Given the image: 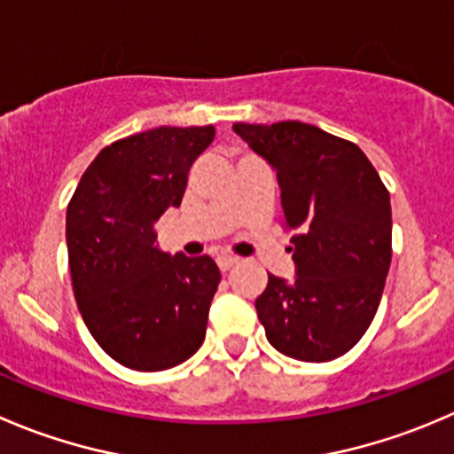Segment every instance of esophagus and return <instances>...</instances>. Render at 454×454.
I'll list each match as a JSON object with an SVG mask.
<instances>
[{
    "mask_svg": "<svg viewBox=\"0 0 454 454\" xmlns=\"http://www.w3.org/2000/svg\"><path fill=\"white\" fill-rule=\"evenodd\" d=\"M235 263H237V257H232V254H219V257H217V266L222 268L223 272L231 270V268L235 266Z\"/></svg>",
    "mask_w": 454,
    "mask_h": 454,
    "instance_id": "obj_1",
    "label": "esophagus"
}]
</instances>
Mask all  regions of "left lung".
Returning a JSON list of instances; mask_svg holds the SVG:
<instances>
[{
    "label": "left lung",
    "mask_w": 454,
    "mask_h": 454,
    "mask_svg": "<svg viewBox=\"0 0 454 454\" xmlns=\"http://www.w3.org/2000/svg\"><path fill=\"white\" fill-rule=\"evenodd\" d=\"M277 170L297 277L254 301L272 348L299 362L348 353L375 319L393 257L388 188L362 148L301 121L235 124Z\"/></svg>",
    "instance_id": "left-lung-1"
}]
</instances>
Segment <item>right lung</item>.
<instances>
[{"mask_svg":"<svg viewBox=\"0 0 454 454\" xmlns=\"http://www.w3.org/2000/svg\"><path fill=\"white\" fill-rule=\"evenodd\" d=\"M213 126H160L106 146L66 210L73 293L108 357L139 372L168 371L200 350L219 268L208 254L170 257L155 222L182 204Z\"/></svg>","mask_w":454,"mask_h":454,"instance_id":"add662e5","label":"right lung"}]
</instances>
